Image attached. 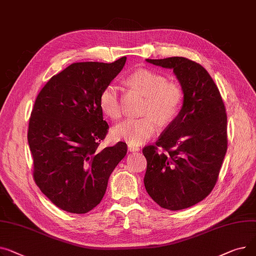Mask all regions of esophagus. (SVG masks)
Masks as SVG:
<instances>
[{"label":"esophagus","mask_w":256,"mask_h":256,"mask_svg":"<svg viewBox=\"0 0 256 256\" xmlns=\"http://www.w3.org/2000/svg\"><path fill=\"white\" fill-rule=\"evenodd\" d=\"M128 151L129 152H138V151H140V146H133V144H128Z\"/></svg>","instance_id":"obj_1"}]
</instances>
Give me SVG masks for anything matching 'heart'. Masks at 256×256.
<instances>
[{"instance_id":"1","label":"heart","mask_w":256,"mask_h":256,"mask_svg":"<svg viewBox=\"0 0 256 256\" xmlns=\"http://www.w3.org/2000/svg\"><path fill=\"white\" fill-rule=\"evenodd\" d=\"M130 86L146 96L142 118H130L116 125L112 130L114 140H124L129 144L140 146L151 138L159 129V121L170 123L181 110L184 100V91L176 82H168L164 75L140 69L127 78ZM101 112L112 120L122 114L121 98L118 86L108 84L99 95Z\"/></svg>"}]
</instances>
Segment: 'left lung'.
Listing matches in <instances>:
<instances>
[{
	"label": "left lung",
	"mask_w": 256,
	"mask_h": 256,
	"mask_svg": "<svg viewBox=\"0 0 256 256\" xmlns=\"http://www.w3.org/2000/svg\"><path fill=\"white\" fill-rule=\"evenodd\" d=\"M148 63L172 69L183 106L155 144L146 146V190L161 208L178 211L204 200L218 180L228 150V116L211 75L183 56Z\"/></svg>",
	"instance_id": "8db88e82"
}]
</instances>
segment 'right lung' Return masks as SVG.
I'll return each instance as SVG.
<instances>
[{
	"label": "right lung",
	"instance_id": "1",
	"mask_svg": "<svg viewBox=\"0 0 256 256\" xmlns=\"http://www.w3.org/2000/svg\"><path fill=\"white\" fill-rule=\"evenodd\" d=\"M126 60L73 63L54 75L35 100L28 130L34 180L45 196L66 212L86 214L99 204L110 174L126 156L123 142L98 148L110 128L99 95Z\"/></svg>",
	"mask_w": 256,
	"mask_h": 256
}]
</instances>
